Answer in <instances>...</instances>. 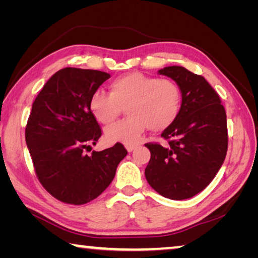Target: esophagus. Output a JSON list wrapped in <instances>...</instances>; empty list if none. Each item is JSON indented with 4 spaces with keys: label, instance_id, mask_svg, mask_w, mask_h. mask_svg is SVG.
Listing matches in <instances>:
<instances>
[{
    "label": "esophagus",
    "instance_id": "1",
    "mask_svg": "<svg viewBox=\"0 0 258 258\" xmlns=\"http://www.w3.org/2000/svg\"><path fill=\"white\" fill-rule=\"evenodd\" d=\"M135 149H137V146H126V150L128 152H132Z\"/></svg>",
    "mask_w": 258,
    "mask_h": 258
}]
</instances>
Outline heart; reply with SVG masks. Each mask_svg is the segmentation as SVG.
Returning a JSON list of instances; mask_svg holds the SVG:
<instances>
[{"label":"heart","instance_id":"obj_1","mask_svg":"<svg viewBox=\"0 0 258 258\" xmlns=\"http://www.w3.org/2000/svg\"><path fill=\"white\" fill-rule=\"evenodd\" d=\"M109 89L110 94L95 91L91 95L89 108L94 118L110 124L125 106L130 117L104 130L108 142L137 145L148 127L155 132L166 130L181 110V90L173 81L134 72L117 77Z\"/></svg>","mask_w":258,"mask_h":258}]
</instances>
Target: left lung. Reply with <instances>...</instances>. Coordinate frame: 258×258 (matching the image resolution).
Instances as JSON below:
<instances>
[{
	"label": "left lung",
	"instance_id": "obj_1",
	"mask_svg": "<svg viewBox=\"0 0 258 258\" xmlns=\"http://www.w3.org/2000/svg\"><path fill=\"white\" fill-rule=\"evenodd\" d=\"M176 83L182 94L177 119L161 137L168 146L147 143L151 158L146 178L165 198L183 200L202 192L225 159L228 127L218 94L203 76L181 66L158 71Z\"/></svg>",
	"mask_w": 258,
	"mask_h": 258
}]
</instances>
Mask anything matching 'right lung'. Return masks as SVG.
<instances>
[{
    "mask_svg": "<svg viewBox=\"0 0 258 258\" xmlns=\"http://www.w3.org/2000/svg\"><path fill=\"white\" fill-rule=\"evenodd\" d=\"M108 73L67 67L56 72L35 99L26 126V143L44 189L60 202L84 205L110 184L127 155L121 143L89 156L101 128L90 111L93 92Z\"/></svg>",
    "mask_w": 258,
    "mask_h": 258,
    "instance_id": "right-lung-1",
    "label": "right lung"
}]
</instances>
